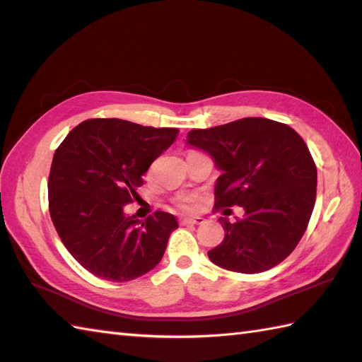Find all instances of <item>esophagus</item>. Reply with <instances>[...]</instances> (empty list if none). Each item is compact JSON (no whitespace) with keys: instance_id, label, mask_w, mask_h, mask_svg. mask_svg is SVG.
<instances>
[{"instance_id":"34e87169","label":"esophagus","mask_w":362,"mask_h":362,"mask_svg":"<svg viewBox=\"0 0 362 362\" xmlns=\"http://www.w3.org/2000/svg\"><path fill=\"white\" fill-rule=\"evenodd\" d=\"M182 225H203L204 218L203 217H184L181 220Z\"/></svg>"}]
</instances>
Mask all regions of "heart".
Wrapping results in <instances>:
<instances>
[{
  "label": "heart",
  "mask_w": 362,
  "mask_h": 362,
  "mask_svg": "<svg viewBox=\"0 0 362 362\" xmlns=\"http://www.w3.org/2000/svg\"><path fill=\"white\" fill-rule=\"evenodd\" d=\"M178 206L184 211H194L197 208V198L194 197H184L178 202Z\"/></svg>",
  "instance_id": "obj_1"
}]
</instances>
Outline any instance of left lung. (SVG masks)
<instances>
[{
    "instance_id": "8db88e82",
    "label": "left lung",
    "mask_w": 362,
    "mask_h": 362,
    "mask_svg": "<svg viewBox=\"0 0 362 362\" xmlns=\"http://www.w3.org/2000/svg\"><path fill=\"white\" fill-rule=\"evenodd\" d=\"M187 144L211 154L222 172L216 208L245 209L234 223L218 218L225 239L209 250V259L239 274L283 262L303 238L315 203L317 168L305 140L289 124L247 117L192 129Z\"/></svg>"
}]
</instances>
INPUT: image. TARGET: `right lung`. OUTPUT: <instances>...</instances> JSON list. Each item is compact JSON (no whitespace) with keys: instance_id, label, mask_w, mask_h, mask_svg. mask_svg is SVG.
Returning <instances> with one entry per match:
<instances>
[{"instance_id":"obj_1","label":"right lung","mask_w":362,"mask_h":362,"mask_svg":"<svg viewBox=\"0 0 362 362\" xmlns=\"http://www.w3.org/2000/svg\"><path fill=\"white\" fill-rule=\"evenodd\" d=\"M178 132L92 119L73 128L57 146L48 178L49 216L65 248L92 275L123 283L162 259L178 228L175 216L156 211L139 225L123 208L137 197L142 175Z\"/></svg>"}]
</instances>
